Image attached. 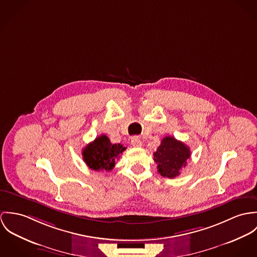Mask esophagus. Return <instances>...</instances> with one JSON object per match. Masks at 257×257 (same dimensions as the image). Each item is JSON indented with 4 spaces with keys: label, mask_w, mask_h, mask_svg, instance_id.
<instances>
[{
    "label": "esophagus",
    "mask_w": 257,
    "mask_h": 257,
    "mask_svg": "<svg viewBox=\"0 0 257 257\" xmlns=\"http://www.w3.org/2000/svg\"><path fill=\"white\" fill-rule=\"evenodd\" d=\"M131 145L133 146V147H135V148H140V147H142V141L140 140V138L139 137H133L132 139H131Z\"/></svg>",
    "instance_id": "1"
}]
</instances>
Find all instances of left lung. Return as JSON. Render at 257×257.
I'll use <instances>...</instances> for the list:
<instances>
[{
  "label": "left lung",
  "instance_id": "8db88e82",
  "mask_svg": "<svg viewBox=\"0 0 257 257\" xmlns=\"http://www.w3.org/2000/svg\"><path fill=\"white\" fill-rule=\"evenodd\" d=\"M190 156V150L184 143L167 136L154 153V161L158 164V171L162 176L174 178L186 167Z\"/></svg>",
  "mask_w": 257,
  "mask_h": 257
}]
</instances>
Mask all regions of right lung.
<instances>
[{
	"mask_svg": "<svg viewBox=\"0 0 257 257\" xmlns=\"http://www.w3.org/2000/svg\"><path fill=\"white\" fill-rule=\"evenodd\" d=\"M126 150L121 144H112L105 135H100L83 150V159L86 166L93 171H111L116 160Z\"/></svg>",
	"mask_w": 257,
	"mask_h": 257,
	"instance_id": "obj_1",
	"label": "right lung"
}]
</instances>
